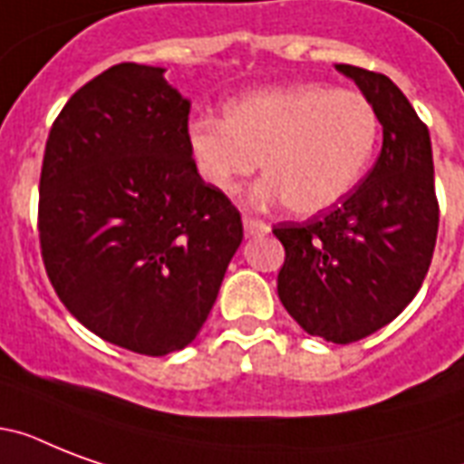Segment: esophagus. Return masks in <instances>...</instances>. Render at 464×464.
<instances>
[{"instance_id":"1","label":"esophagus","mask_w":464,"mask_h":464,"mask_svg":"<svg viewBox=\"0 0 464 464\" xmlns=\"http://www.w3.org/2000/svg\"><path fill=\"white\" fill-rule=\"evenodd\" d=\"M243 228H246L247 238H257V236H265L269 233V226L265 221H257L253 217H243Z\"/></svg>"}]
</instances>
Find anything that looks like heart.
Returning a JSON list of instances; mask_svg holds the SVG:
<instances>
[{"mask_svg":"<svg viewBox=\"0 0 464 464\" xmlns=\"http://www.w3.org/2000/svg\"><path fill=\"white\" fill-rule=\"evenodd\" d=\"M381 120L359 91L291 83L228 101L224 120H192L188 151L197 175L218 195H233L265 170L255 207L289 204L301 217L337 207L363 180Z\"/></svg>","mask_w":464,"mask_h":464,"instance_id":"1","label":"heart"}]
</instances>
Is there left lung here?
I'll use <instances>...</instances> for the list:
<instances>
[{
  "label": "left lung",
  "mask_w": 464,
  "mask_h": 464,
  "mask_svg": "<svg viewBox=\"0 0 464 464\" xmlns=\"http://www.w3.org/2000/svg\"><path fill=\"white\" fill-rule=\"evenodd\" d=\"M371 101L381 156L352 195L305 224H279L286 260L276 291L313 337L334 344L392 323L421 289L439 233L429 130L385 74L334 64Z\"/></svg>",
  "instance_id": "obj_1"
}]
</instances>
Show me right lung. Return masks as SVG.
I'll list each match as a JSON object with an SVG mask.
<instances>
[{
    "label": "right lung",
    "mask_w": 464,
    "mask_h": 464,
    "mask_svg": "<svg viewBox=\"0 0 464 464\" xmlns=\"http://www.w3.org/2000/svg\"><path fill=\"white\" fill-rule=\"evenodd\" d=\"M166 69L122 62L54 120L40 173L43 262L72 315L147 356L199 334L243 240L238 209L197 175L189 101Z\"/></svg>",
    "instance_id": "add662e5"
}]
</instances>
